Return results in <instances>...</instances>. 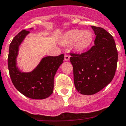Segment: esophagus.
I'll list each match as a JSON object with an SVG mask.
<instances>
[{
    "mask_svg": "<svg viewBox=\"0 0 126 126\" xmlns=\"http://www.w3.org/2000/svg\"><path fill=\"white\" fill-rule=\"evenodd\" d=\"M70 59V55H68V54H65L64 55V61H69Z\"/></svg>",
    "mask_w": 126,
    "mask_h": 126,
    "instance_id": "obj_1",
    "label": "esophagus"
}]
</instances>
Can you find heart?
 Here are the masks:
<instances>
[{"label":"heart","instance_id":"1","mask_svg":"<svg viewBox=\"0 0 126 126\" xmlns=\"http://www.w3.org/2000/svg\"><path fill=\"white\" fill-rule=\"evenodd\" d=\"M93 34L89 30H72L65 33L62 38L64 45H73L76 51L81 52L87 49L93 42Z\"/></svg>","mask_w":126,"mask_h":126}]
</instances>
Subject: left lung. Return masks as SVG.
Instances as JSON below:
<instances>
[{
  "label": "left lung",
  "instance_id": "obj_1",
  "mask_svg": "<svg viewBox=\"0 0 126 126\" xmlns=\"http://www.w3.org/2000/svg\"><path fill=\"white\" fill-rule=\"evenodd\" d=\"M96 35L94 46L81 54L71 53L74 83L81 94H95L110 83L115 75L118 53L113 36L100 27L92 26Z\"/></svg>",
  "mask_w": 126,
  "mask_h": 126
}]
</instances>
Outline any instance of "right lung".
<instances>
[{"mask_svg":"<svg viewBox=\"0 0 126 126\" xmlns=\"http://www.w3.org/2000/svg\"><path fill=\"white\" fill-rule=\"evenodd\" d=\"M30 33L28 30H23L11 42L8 55L9 71L13 84L20 93L30 98L42 100L53 93L54 76L63 62L64 55L45 57L32 71H21L17 66L19 47Z\"/></svg>","mask_w":126,"mask_h":126,"instance_id":"add662e5","label":"right lung"}]
</instances>
